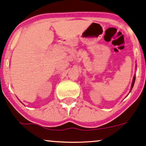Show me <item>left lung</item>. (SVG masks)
Wrapping results in <instances>:
<instances>
[{
  "mask_svg": "<svg viewBox=\"0 0 146 146\" xmlns=\"http://www.w3.org/2000/svg\"><path fill=\"white\" fill-rule=\"evenodd\" d=\"M135 80V76H134V77H133V82H132V85H131V90H132V89H133V85H134Z\"/></svg>",
  "mask_w": 146,
  "mask_h": 146,
  "instance_id": "left-lung-1",
  "label": "left lung"
}]
</instances>
